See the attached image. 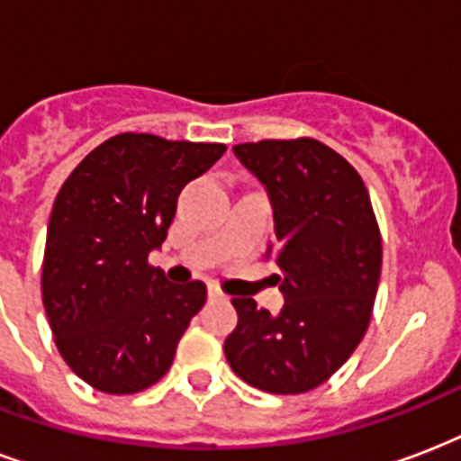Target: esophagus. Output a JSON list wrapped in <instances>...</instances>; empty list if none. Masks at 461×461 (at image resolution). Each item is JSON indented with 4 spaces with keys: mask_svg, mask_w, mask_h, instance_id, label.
I'll return each mask as SVG.
<instances>
[{
    "mask_svg": "<svg viewBox=\"0 0 461 461\" xmlns=\"http://www.w3.org/2000/svg\"><path fill=\"white\" fill-rule=\"evenodd\" d=\"M206 294H209V298H212V301H216V298H223V291H221L219 286H213V284H209Z\"/></svg>",
    "mask_w": 461,
    "mask_h": 461,
    "instance_id": "obj_1",
    "label": "esophagus"
}]
</instances>
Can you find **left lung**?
<instances>
[{"label":"left lung","instance_id":"1","mask_svg":"<svg viewBox=\"0 0 461 461\" xmlns=\"http://www.w3.org/2000/svg\"><path fill=\"white\" fill-rule=\"evenodd\" d=\"M274 206V259L286 303L276 317L233 298L238 327L226 358L248 384L303 394L327 383L366 334L383 269V235L366 182L348 160L310 137L233 146Z\"/></svg>","mask_w":461,"mask_h":461}]
</instances>
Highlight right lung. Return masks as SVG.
<instances>
[{"instance_id": "add662e5", "label": "right lung", "mask_w": 461, "mask_h": 461, "mask_svg": "<svg viewBox=\"0 0 461 461\" xmlns=\"http://www.w3.org/2000/svg\"><path fill=\"white\" fill-rule=\"evenodd\" d=\"M223 151V144L124 131L95 146L57 192L42 305L57 351L94 390L137 394L173 366L206 286L170 284L149 252L166 240L182 187Z\"/></svg>"}]
</instances>
